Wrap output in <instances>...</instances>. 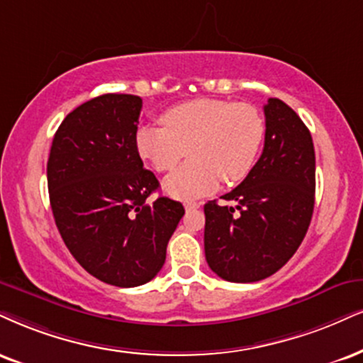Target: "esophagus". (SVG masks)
<instances>
[{"label":"esophagus","mask_w":363,"mask_h":363,"mask_svg":"<svg viewBox=\"0 0 363 363\" xmlns=\"http://www.w3.org/2000/svg\"><path fill=\"white\" fill-rule=\"evenodd\" d=\"M185 208H186V210H196V208H200V203H196V202H186V203H185Z\"/></svg>","instance_id":"esophagus-1"}]
</instances>
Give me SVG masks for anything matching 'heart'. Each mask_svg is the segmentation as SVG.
Wrapping results in <instances>:
<instances>
[{
    "label": "heart",
    "instance_id": "b5f03b06",
    "mask_svg": "<svg viewBox=\"0 0 363 363\" xmlns=\"http://www.w3.org/2000/svg\"><path fill=\"white\" fill-rule=\"evenodd\" d=\"M163 128L138 131L140 156L158 173L177 169L186 156L191 161L164 182V191L180 200L207 195L218 182H242L256 163L264 140L262 116L250 104L220 99H194L161 116Z\"/></svg>",
    "mask_w": 363,
    "mask_h": 363
}]
</instances>
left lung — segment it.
Returning <instances> with one entry per match:
<instances>
[{
	"label": "left lung",
	"mask_w": 363,
	"mask_h": 363,
	"mask_svg": "<svg viewBox=\"0 0 363 363\" xmlns=\"http://www.w3.org/2000/svg\"><path fill=\"white\" fill-rule=\"evenodd\" d=\"M261 158L222 196L205 203V259L230 283H256L279 271L305 239L315 207V147L299 116L279 99L264 106Z\"/></svg>",
	"instance_id": "obj_1"
}]
</instances>
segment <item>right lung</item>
I'll list each match as a JSON object with an SVG mask.
<instances>
[{"instance_id":"add662e5","label":"right lung","mask_w":363,"mask_h":363,"mask_svg":"<svg viewBox=\"0 0 363 363\" xmlns=\"http://www.w3.org/2000/svg\"><path fill=\"white\" fill-rule=\"evenodd\" d=\"M141 97L104 94L58 126L47 163L57 229L80 266L118 288L146 284L167 259L185 213L180 202L147 196L160 189L138 153Z\"/></svg>"}]
</instances>
